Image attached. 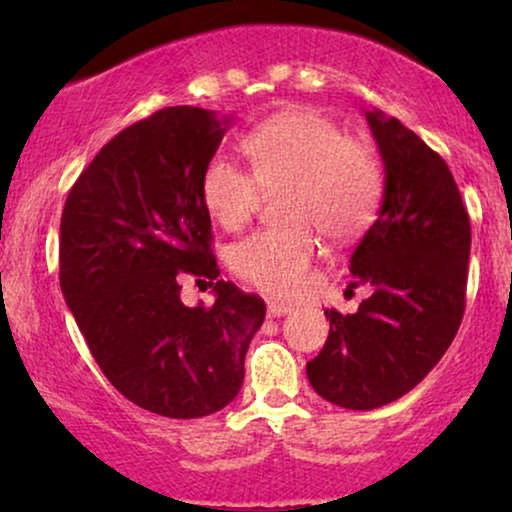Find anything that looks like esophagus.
<instances>
[{"mask_svg": "<svg viewBox=\"0 0 512 512\" xmlns=\"http://www.w3.org/2000/svg\"><path fill=\"white\" fill-rule=\"evenodd\" d=\"M289 312H291V305L277 303V300H270V303H268L270 317H284V314H289Z\"/></svg>", "mask_w": 512, "mask_h": 512, "instance_id": "1", "label": "esophagus"}]
</instances>
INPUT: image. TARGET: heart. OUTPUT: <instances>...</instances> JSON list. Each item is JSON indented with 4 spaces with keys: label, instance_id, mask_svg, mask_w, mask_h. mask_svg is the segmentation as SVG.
Here are the masks:
<instances>
[{
    "label": "heart",
    "instance_id": "1",
    "mask_svg": "<svg viewBox=\"0 0 512 512\" xmlns=\"http://www.w3.org/2000/svg\"><path fill=\"white\" fill-rule=\"evenodd\" d=\"M240 149L252 174L223 158L209 160L200 179L202 205L219 226L237 230L254 216L261 191L286 186L279 200L286 221L242 240L230 265L256 289L296 296L319 247L311 226L331 242L356 240L380 207L382 167L338 123L300 107L256 123L242 135Z\"/></svg>",
    "mask_w": 512,
    "mask_h": 512
}]
</instances>
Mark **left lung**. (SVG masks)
<instances>
[{
	"mask_svg": "<svg viewBox=\"0 0 512 512\" xmlns=\"http://www.w3.org/2000/svg\"><path fill=\"white\" fill-rule=\"evenodd\" d=\"M366 118L384 198L349 272L373 293L354 314L326 310V345L307 363L314 391L347 410L396 401L443 359L464 319L471 254V221L445 160L398 118Z\"/></svg>",
	"mask_w": 512,
	"mask_h": 512,
	"instance_id": "left-lung-1",
	"label": "left lung"
}]
</instances>
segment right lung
<instances>
[{
	"label": "right lung",
	"mask_w": 512,
	"mask_h": 512,
	"mask_svg": "<svg viewBox=\"0 0 512 512\" xmlns=\"http://www.w3.org/2000/svg\"><path fill=\"white\" fill-rule=\"evenodd\" d=\"M230 118L167 107L100 149L60 219V289L107 380L139 408L195 419L226 408L265 303L219 277L200 179ZM213 286L186 308L178 279Z\"/></svg>",
	"instance_id": "add662e5"
}]
</instances>
